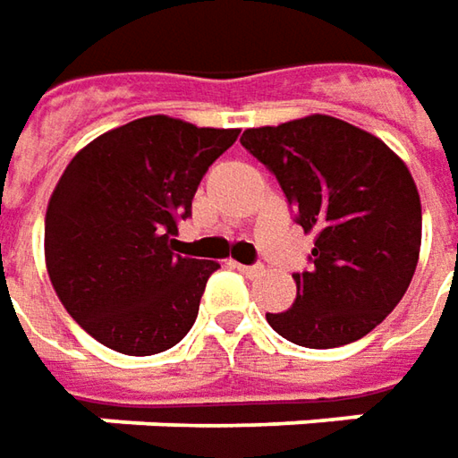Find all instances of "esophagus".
<instances>
[{"mask_svg":"<svg viewBox=\"0 0 458 458\" xmlns=\"http://www.w3.org/2000/svg\"><path fill=\"white\" fill-rule=\"evenodd\" d=\"M233 268H238V271H241V274H243V276H248V278L260 276V274H263V266H259V263H256V266H243V263H233Z\"/></svg>","mask_w":458,"mask_h":458,"instance_id":"34e87169","label":"esophagus"}]
</instances>
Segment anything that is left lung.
<instances>
[{"mask_svg":"<svg viewBox=\"0 0 458 458\" xmlns=\"http://www.w3.org/2000/svg\"><path fill=\"white\" fill-rule=\"evenodd\" d=\"M241 144L276 177L304 233H317L309 271L293 274L296 301L268 324L311 350L365 337L416 274L420 198L408 166L377 136L322 114L248 129Z\"/></svg>","mask_w":458,"mask_h":458,"instance_id":"left-lung-1","label":"left lung"}]
</instances>
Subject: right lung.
<instances>
[{
	"mask_svg": "<svg viewBox=\"0 0 458 458\" xmlns=\"http://www.w3.org/2000/svg\"><path fill=\"white\" fill-rule=\"evenodd\" d=\"M238 134L147 116L106 131L65 166L45 215V260L63 307L90 337L144 357L192 329L220 263L172 253V235Z\"/></svg>",
	"mask_w": 458,
	"mask_h": 458,
	"instance_id": "add662e5",
	"label": "right lung"
}]
</instances>
